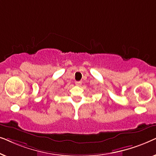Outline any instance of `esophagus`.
<instances>
[{
  "label": "esophagus",
  "instance_id": "obj_1",
  "mask_svg": "<svg viewBox=\"0 0 156 156\" xmlns=\"http://www.w3.org/2000/svg\"><path fill=\"white\" fill-rule=\"evenodd\" d=\"M75 84L76 86H81V85H82V82H80V81H79V82H76Z\"/></svg>",
  "mask_w": 156,
  "mask_h": 156
}]
</instances>
